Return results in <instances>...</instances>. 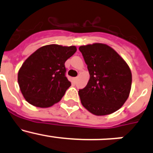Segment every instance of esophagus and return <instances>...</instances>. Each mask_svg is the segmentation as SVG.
Returning <instances> with one entry per match:
<instances>
[{
	"label": "esophagus",
	"mask_w": 153,
	"mask_h": 153,
	"mask_svg": "<svg viewBox=\"0 0 153 153\" xmlns=\"http://www.w3.org/2000/svg\"><path fill=\"white\" fill-rule=\"evenodd\" d=\"M77 80H78V77H75V78H74V82L76 83Z\"/></svg>",
	"instance_id": "1"
}]
</instances>
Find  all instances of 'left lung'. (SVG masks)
Masks as SVG:
<instances>
[{
    "mask_svg": "<svg viewBox=\"0 0 153 153\" xmlns=\"http://www.w3.org/2000/svg\"><path fill=\"white\" fill-rule=\"evenodd\" d=\"M90 77L79 89L82 105L95 115L113 113L121 107L130 92L132 73L125 61L104 44L79 47Z\"/></svg>",
    "mask_w": 153,
    "mask_h": 153,
    "instance_id": "left-lung-1",
    "label": "left lung"
}]
</instances>
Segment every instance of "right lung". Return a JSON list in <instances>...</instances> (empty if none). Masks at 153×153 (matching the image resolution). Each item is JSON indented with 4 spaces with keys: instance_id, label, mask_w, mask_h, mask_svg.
<instances>
[{
    "instance_id": "add662e5",
    "label": "right lung",
    "mask_w": 153,
    "mask_h": 153,
    "mask_svg": "<svg viewBox=\"0 0 153 153\" xmlns=\"http://www.w3.org/2000/svg\"><path fill=\"white\" fill-rule=\"evenodd\" d=\"M75 46L50 44L37 49L18 71L20 89L27 102L45 108L58 103L71 86L65 64L75 54Z\"/></svg>"
}]
</instances>
